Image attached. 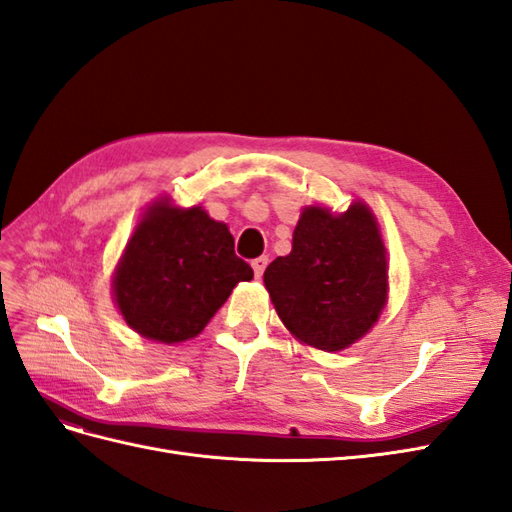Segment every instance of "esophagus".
Masks as SVG:
<instances>
[{"label":"esophagus","mask_w":512,"mask_h":512,"mask_svg":"<svg viewBox=\"0 0 512 512\" xmlns=\"http://www.w3.org/2000/svg\"><path fill=\"white\" fill-rule=\"evenodd\" d=\"M267 265H269V258H267V256L254 258V260H252V269H254V275H256V277H262V273H265Z\"/></svg>","instance_id":"1"}]
</instances>
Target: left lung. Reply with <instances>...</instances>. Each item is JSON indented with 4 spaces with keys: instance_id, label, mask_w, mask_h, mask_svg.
Returning <instances> with one entry per match:
<instances>
[{
    "instance_id": "left-lung-1",
    "label": "left lung",
    "mask_w": 512,
    "mask_h": 512,
    "mask_svg": "<svg viewBox=\"0 0 512 512\" xmlns=\"http://www.w3.org/2000/svg\"><path fill=\"white\" fill-rule=\"evenodd\" d=\"M386 252L374 215L354 203L342 215L309 207L292 235V252L265 271L282 322L324 352L363 337L386 301Z\"/></svg>"
}]
</instances>
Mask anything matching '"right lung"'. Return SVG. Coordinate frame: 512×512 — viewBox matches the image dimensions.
I'll list each match as a JSON object with an SVG mask.
<instances>
[{
  "mask_svg": "<svg viewBox=\"0 0 512 512\" xmlns=\"http://www.w3.org/2000/svg\"><path fill=\"white\" fill-rule=\"evenodd\" d=\"M252 267L226 224L200 209L153 205L115 273V299L134 331L162 344L196 337Z\"/></svg>",
  "mask_w": 512,
  "mask_h": 512,
  "instance_id": "1",
  "label": "right lung"
}]
</instances>
